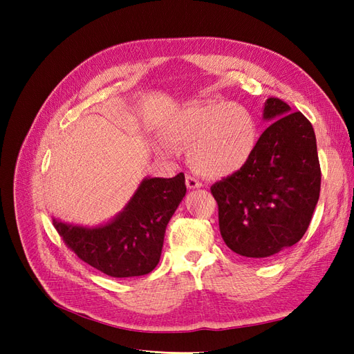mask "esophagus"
Wrapping results in <instances>:
<instances>
[{"mask_svg": "<svg viewBox=\"0 0 354 354\" xmlns=\"http://www.w3.org/2000/svg\"><path fill=\"white\" fill-rule=\"evenodd\" d=\"M186 186H187L189 189H199V187H202V183H201V181H199L195 176L187 174V176H186Z\"/></svg>", "mask_w": 354, "mask_h": 354, "instance_id": "obj_1", "label": "esophagus"}]
</instances>
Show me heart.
Segmentation results:
<instances>
[{
    "label": "heart",
    "mask_w": 354,
    "mask_h": 354,
    "mask_svg": "<svg viewBox=\"0 0 354 354\" xmlns=\"http://www.w3.org/2000/svg\"><path fill=\"white\" fill-rule=\"evenodd\" d=\"M162 136L171 145L189 147V164L199 174L224 177L250 162L259 145V125L241 103L202 100L171 115Z\"/></svg>",
    "instance_id": "obj_1"
}]
</instances>
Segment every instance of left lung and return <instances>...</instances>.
<instances>
[{"instance_id":"8db88e82","label":"left lung","mask_w":354,"mask_h":354,"mask_svg":"<svg viewBox=\"0 0 354 354\" xmlns=\"http://www.w3.org/2000/svg\"><path fill=\"white\" fill-rule=\"evenodd\" d=\"M250 162L211 186L218 226L229 248L266 260L304 236L320 194V164L313 125L277 97L267 99Z\"/></svg>"}]
</instances>
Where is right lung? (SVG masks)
I'll return each mask as SVG.
<instances>
[{"label":"right lung","mask_w":354,"mask_h":354,"mask_svg":"<svg viewBox=\"0 0 354 354\" xmlns=\"http://www.w3.org/2000/svg\"><path fill=\"white\" fill-rule=\"evenodd\" d=\"M186 195L185 174L146 178L125 209L100 227L53 224L71 251L94 269L112 277L151 273L159 263L169 218Z\"/></svg>","instance_id":"obj_1"}]
</instances>
